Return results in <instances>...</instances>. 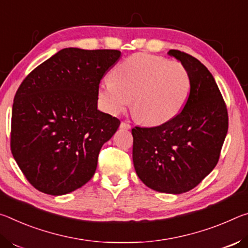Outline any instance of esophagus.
Instances as JSON below:
<instances>
[{"instance_id": "34e87169", "label": "esophagus", "mask_w": 248, "mask_h": 248, "mask_svg": "<svg viewBox=\"0 0 248 248\" xmlns=\"http://www.w3.org/2000/svg\"><path fill=\"white\" fill-rule=\"evenodd\" d=\"M120 126H121V128H124V129H129V128H131V124L126 123V122H122Z\"/></svg>"}]
</instances>
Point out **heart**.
Masks as SVG:
<instances>
[{
    "instance_id": "heart-1",
    "label": "heart",
    "mask_w": 248,
    "mask_h": 248,
    "mask_svg": "<svg viewBox=\"0 0 248 248\" xmlns=\"http://www.w3.org/2000/svg\"><path fill=\"white\" fill-rule=\"evenodd\" d=\"M189 92L190 76L181 62L134 54L112 71L111 81L101 83L99 99L109 114H120L129 103L136 120L160 125L179 114Z\"/></svg>"
}]
</instances>
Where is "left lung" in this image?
<instances>
[{"label": "left lung", "instance_id": "left-lung-1", "mask_svg": "<svg viewBox=\"0 0 248 248\" xmlns=\"http://www.w3.org/2000/svg\"><path fill=\"white\" fill-rule=\"evenodd\" d=\"M168 54L189 72L188 100L169 122L132 129L133 162L137 176L148 188L179 194L197 186L217 166L229 115L208 68L184 51L171 49Z\"/></svg>", "mask_w": 248, "mask_h": 248}]
</instances>
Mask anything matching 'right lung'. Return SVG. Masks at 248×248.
<instances>
[{"mask_svg":"<svg viewBox=\"0 0 248 248\" xmlns=\"http://www.w3.org/2000/svg\"><path fill=\"white\" fill-rule=\"evenodd\" d=\"M115 49L64 48L36 67L16 91L11 151L38 191L62 196L91 179L121 122L97 109L99 84Z\"/></svg>","mask_w":248,"mask_h":248,"instance_id":"obj_1","label":"right lung"}]
</instances>
